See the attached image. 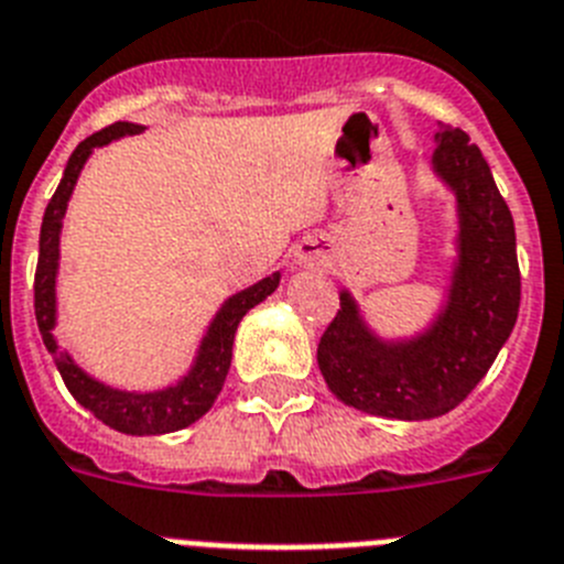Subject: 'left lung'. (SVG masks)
<instances>
[{"label":"left lung","mask_w":564,"mask_h":564,"mask_svg":"<svg viewBox=\"0 0 564 564\" xmlns=\"http://www.w3.org/2000/svg\"><path fill=\"white\" fill-rule=\"evenodd\" d=\"M434 173L457 195V263L429 329L383 340L343 289L317 343V366L340 403L391 420H431L463 403L506 346L519 315L517 232L491 166L459 127H443Z\"/></svg>","instance_id":"left-lung-1"}]
</instances>
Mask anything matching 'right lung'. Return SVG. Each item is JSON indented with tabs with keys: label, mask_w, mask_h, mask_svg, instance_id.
Returning <instances> with one entry per match:
<instances>
[{
	"label": "right lung",
	"mask_w": 564,
	"mask_h": 564,
	"mask_svg": "<svg viewBox=\"0 0 564 564\" xmlns=\"http://www.w3.org/2000/svg\"><path fill=\"white\" fill-rule=\"evenodd\" d=\"M144 127L130 124V121H116L99 133H93L73 150L70 161L65 166V175L58 181L56 193L42 218V235H39V263L36 281H33V306H36V323L42 332L47 351L58 375L65 380L67 391L78 403L93 411L110 429L133 437H153V434H170V431L187 429L198 417H204L213 409L215 398L221 394L224 380H227L229 364H232V340L238 332V323L243 321L252 306L267 301L281 283V272H272L269 278L258 281L254 286L243 289L238 295L224 303L218 315L209 323L207 335L200 340L198 357L193 369L181 377L175 386H166L159 391H121L112 386L99 383L96 377L78 369L67 351L58 349L53 326H56V272H58V235H62V218H65L67 200H70L76 178L82 173L85 161L90 159L93 147H105L121 135H135Z\"/></svg>",
	"instance_id": "right-lung-1"
}]
</instances>
